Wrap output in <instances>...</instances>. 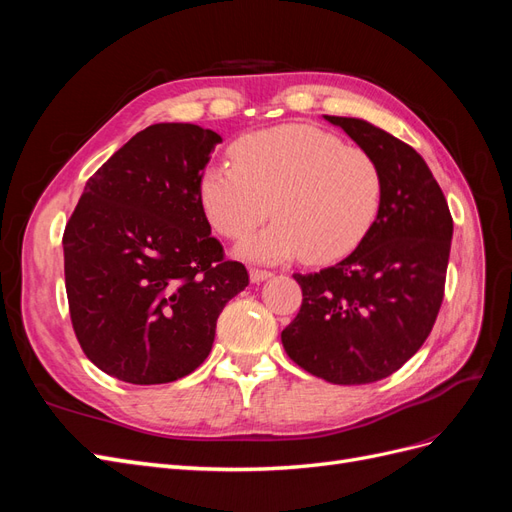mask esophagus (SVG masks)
<instances>
[{"label":"esophagus","mask_w":512,"mask_h":512,"mask_svg":"<svg viewBox=\"0 0 512 512\" xmlns=\"http://www.w3.org/2000/svg\"><path fill=\"white\" fill-rule=\"evenodd\" d=\"M271 275H273V273H271V271H267V269H256V267H252V269H250V277H252V282H256V284L269 280Z\"/></svg>","instance_id":"obj_1"}]
</instances>
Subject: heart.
<instances>
[{
    "label": "heart",
    "mask_w": 512,
    "mask_h": 512,
    "mask_svg": "<svg viewBox=\"0 0 512 512\" xmlns=\"http://www.w3.org/2000/svg\"><path fill=\"white\" fill-rule=\"evenodd\" d=\"M235 164H213L200 179L211 226L241 239L273 213L275 222L247 237L239 254L256 262H331L350 254L374 228L386 177L361 147L312 126H280L232 145Z\"/></svg>",
    "instance_id": "obj_1"
}]
</instances>
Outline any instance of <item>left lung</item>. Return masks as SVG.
I'll list each match as a JSON object with an SVG mask.
<instances>
[{"instance_id":"left-lung-1","label":"left lung","mask_w":512,"mask_h":512,"mask_svg":"<svg viewBox=\"0 0 512 512\" xmlns=\"http://www.w3.org/2000/svg\"><path fill=\"white\" fill-rule=\"evenodd\" d=\"M324 119L380 162L384 205L348 258L292 275L303 301L282 344L312 376L369 384L391 376L429 337L444 299L453 218L438 181L410 145L363 119Z\"/></svg>"}]
</instances>
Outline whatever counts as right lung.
I'll list each match as a JSON object with an SVG mask.
<instances>
[{
	"instance_id": "1",
	"label": "right lung",
	"mask_w": 512,
	"mask_h": 512,
	"mask_svg": "<svg viewBox=\"0 0 512 512\" xmlns=\"http://www.w3.org/2000/svg\"><path fill=\"white\" fill-rule=\"evenodd\" d=\"M222 136L156 123L89 177L64 230L70 320L87 359L130 384L175 382L203 363L215 322L250 275L226 260L200 203Z\"/></svg>"
}]
</instances>
